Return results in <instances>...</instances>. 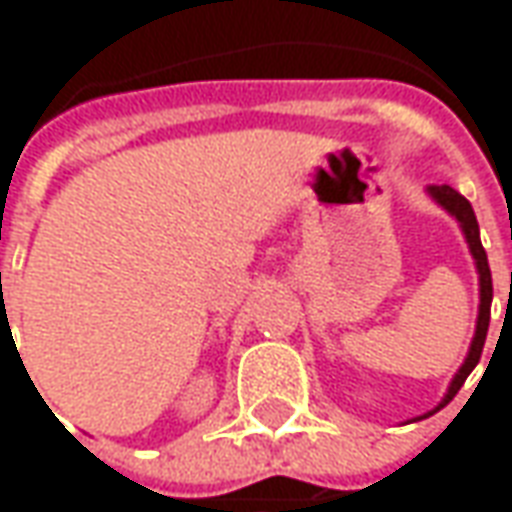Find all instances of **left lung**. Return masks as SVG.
I'll list each match as a JSON object with an SVG mask.
<instances>
[{"mask_svg":"<svg viewBox=\"0 0 512 512\" xmlns=\"http://www.w3.org/2000/svg\"><path fill=\"white\" fill-rule=\"evenodd\" d=\"M428 194L434 197V200L440 202L442 208L448 211L451 216H456V222H459V228L465 233V239H468V248H471L473 262H476V270H479V318H476V332H473V341L471 349H468V358L465 363L459 366V372L451 380V386H448V394L442 397V403L434 411H440L445 408L451 400L456 397V392L462 389V383L468 380L473 369H476V363L482 358V346H485V338H488V324H490V301H493V281H490V267H488V253L482 248V239H479V222H476V214H473L471 202L465 200L459 191H454L451 185H428ZM434 411H428V414H434ZM425 414V417H428Z\"/></svg>","mask_w":512,"mask_h":512,"instance_id":"1","label":"left lung"}]
</instances>
